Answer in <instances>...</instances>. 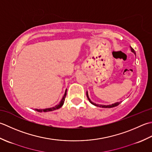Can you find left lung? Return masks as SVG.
I'll return each instance as SVG.
<instances>
[{"instance_id": "obj_1", "label": "left lung", "mask_w": 152, "mask_h": 152, "mask_svg": "<svg viewBox=\"0 0 152 152\" xmlns=\"http://www.w3.org/2000/svg\"><path fill=\"white\" fill-rule=\"evenodd\" d=\"M131 51L133 52V53H134V54H136V52H135V51H134V49H133L132 47H131ZM86 96H87V98L88 99L89 102H91V104H92L93 105H94V106H98V107H106V108H110V107H113L117 106H118V105H119V104H120V102H116V103H115V104H111V105H108V106H104V105L96 104L93 103V102H92L91 101V100H90V98H89L88 96V92H86Z\"/></svg>"}]
</instances>
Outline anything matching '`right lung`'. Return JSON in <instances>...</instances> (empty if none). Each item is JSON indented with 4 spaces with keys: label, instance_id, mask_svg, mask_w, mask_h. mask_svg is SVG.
Listing matches in <instances>:
<instances>
[{
    "label": "right lung",
    "instance_id": "add662e5",
    "mask_svg": "<svg viewBox=\"0 0 152 152\" xmlns=\"http://www.w3.org/2000/svg\"><path fill=\"white\" fill-rule=\"evenodd\" d=\"M67 90L66 91V92H65V94L64 95V96L62 98V99H61V100L60 101V103H59V104L56 105L55 107H50V108H47V109H43V110H38V109H35V111H39V112H47V111H54V110H58L59 109V108H60L61 106H63V104L64 103V101H65V98H66V94H67Z\"/></svg>",
    "mask_w": 152,
    "mask_h": 152
}]
</instances>
